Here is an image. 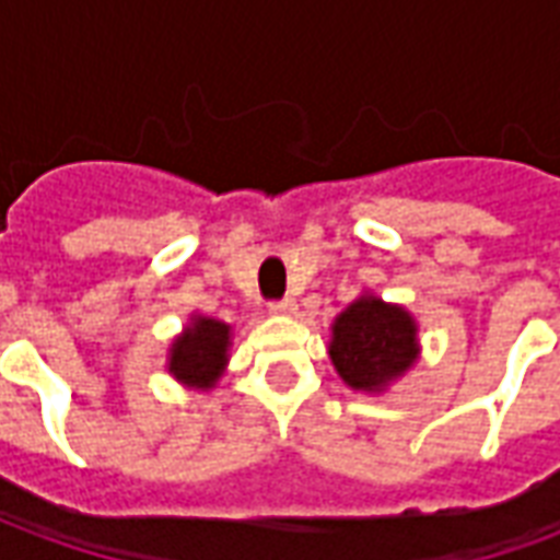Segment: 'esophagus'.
Here are the masks:
<instances>
[{
	"label": "esophagus",
	"instance_id": "1",
	"mask_svg": "<svg viewBox=\"0 0 560 560\" xmlns=\"http://www.w3.org/2000/svg\"><path fill=\"white\" fill-rule=\"evenodd\" d=\"M269 312H272V315H293V312H296V300L284 296V300H279V303L269 305Z\"/></svg>",
	"mask_w": 560,
	"mask_h": 560
}]
</instances>
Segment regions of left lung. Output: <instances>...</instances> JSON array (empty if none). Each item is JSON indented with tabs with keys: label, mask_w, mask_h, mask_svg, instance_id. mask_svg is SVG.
Masks as SVG:
<instances>
[{
	"label": "left lung",
	"mask_w": 560,
	"mask_h": 560,
	"mask_svg": "<svg viewBox=\"0 0 560 560\" xmlns=\"http://www.w3.org/2000/svg\"><path fill=\"white\" fill-rule=\"evenodd\" d=\"M420 357L417 324L401 305L372 293L353 300L332 324L329 360L351 389L381 393Z\"/></svg>",
	"instance_id": "obj_1"
}]
</instances>
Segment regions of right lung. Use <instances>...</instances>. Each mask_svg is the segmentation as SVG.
I'll return each mask as SVG.
<instances>
[{"instance_id": "right-lung-1", "label": "right lung", "mask_w": 560, "mask_h": 560, "mask_svg": "<svg viewBox=\"0 0 560 560\" xmlns=\"http://www.w3.org/2000/svg\"><path fill=\"white\" fill-rule=\"evenodd\" d=\"M231 327L215 317H191V324L176 336L167 357V372L188 387L209 389L228 365Z\"/></svg>"}]
</instances>
